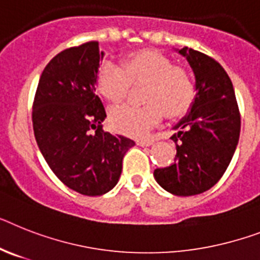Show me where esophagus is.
Returning <instances> with one entry per match:
<instances>
[{
  "label": "esophagus",
  "instance_id": "esophagus-1",
  "mask_svg": "<svg viewBox=\"0 0 260 260\" xmlns=\"http://www.w3.org/2000/svg\"><path fill=\"white\" fill-rule=\"evenodd\" d=\"M137 143H138L139 146H142V147H147V146L153 145L154 141H151V139H138Z\"/></svg>",
  "mask_w": 260,
  "mask_h": 260
}]
</instances>
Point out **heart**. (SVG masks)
I'll return each mask as SVG.
<instances>
[{
    "label": "heart",
    "mask_w": 260,
    "mask_h": 260,
    "mask_svg": "<svg viewBox=\"0 0 260 260\" xmlns=\"http://www.w3.org/2000/svg\"><path fill=\"white\" fill-rule=\"evenodd\" d=\"M96 89L110 104H119L134 85L146 83L142 106L123 105L109 114L111 127L121 134L142 137L162 119L186 114L195 100V85L186 69L174 66L170 58L153 49L134 51L121 65L106 61L96 73Z\"/></svg>",
    "instance_id": "1"
}]
</instances>
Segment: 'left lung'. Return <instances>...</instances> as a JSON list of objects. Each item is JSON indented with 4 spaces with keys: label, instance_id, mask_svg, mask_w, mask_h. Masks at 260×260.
<instances>
[{
    "label": "left lung",
    "instance_id": "obj_1",
    "mask_svg": "<svg viewBox=\"0 0 260 260\" xmlns=\"http://www.w3.org/2000/svg\"><path fill=\"white\" fill-rule=\"evenodd\" d=\"M195 76L194 104L174 126L175 162L155 169L154 178L166 191L190 197L207 191L230 165L241 133V114L230 77L209 55L183 48Z\"/></svg>",
    "mask_w": 260,
    "mask_h": 260
}]
</instances>
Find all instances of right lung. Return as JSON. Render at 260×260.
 Returning <instances> with one entry per match:
<instances>
[{
	"mask_svg": "<svg viewBox=\"0 0 260 260\" xmlns=\"http://www.w3.org/2000/svg\"><path fill=\"white\" fill-rule=\"evenodd\" d=\"M104 54L96 41L58 53L41 74L31 113L49 167L69 188L89 197L114 187L123 156L135 145L102 128L106 111L95 81Z\"/></svg>",
	"mask_w": 260,
	"mask_h": 260,
	"instance_id": "1",
	"label": "right lung"
}]
</instances>
